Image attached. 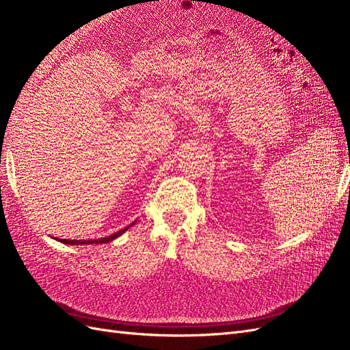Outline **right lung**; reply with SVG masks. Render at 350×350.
I'll return each mask as SVG.
<instances>
[{
  "mask_svg": "<svg viewBox=\"0 0 350 350\" xmlns=\"http://www.w3.org/2000/svg\"><path fill=\"white\" fill-rule=\"evenodd\" d=\"M135 224V221H133V224L130 225V226H126V228H124V229H121V230H118L116 232V234H113V235H109V237H107V238H100V239H89V241H72V239H58L57 238V241H59V242H62V243H67V245H84V243H88V245H90V243H107V242H111V241H113V239H116L118 237H121L124 232L129 229V228H131L133 225Z\"/></svg>",
  "mask_w": 350,
  "mask_h": 350,
  "instance_id": "add662e5",
  "label": "right lung"
}]
</instances>
